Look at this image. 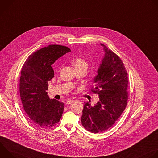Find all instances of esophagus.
I'll list each match as a JSON object with an SVG mask.
<instances>
[{"label": "esophagus", "instance_id": "esophagus-1", "mask_svg": "<svg viewBox=\"0 0 158 158\" xmlns=\"http://www.w3.org/2000/svg\"><path fill=\"white\" fill-rule=\"evenodd\" d=\"M73 100H71V99H68L66 102H65V104H71V103H73Z\"/></svg>", "mask_w": 158, "mask_h": 158}]
</instances>
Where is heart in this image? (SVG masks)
I'll return each instance as SVG.
<instances>
[{"label": "heart", "mask_w": 158, "mask_h": 158, "mask_svg": "<svg viewBox=\"0 0 158 158\" xmlns=\"http://www.w3.org/2000/svg\"><path fill=\"white\" fill-rule=\"evenodd\" d=\"M72 63L74 65V69L81 68V67H83V68L85 69L87 68V62L83 58H76L72 60Z\"/></svg>", "instance_id": "1"}]
</instances>
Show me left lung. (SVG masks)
<instances>
[{"mask_svg": "<svg viewBox=\"0 0 158 158\" xmlns=\"http://www.w3.org/2000/svg\"><path fill=\"white\" fill-rule=\"evenodd\" d=\"M104 56L94 77L91 91L99 95L94 106L84 105L82 124L87 131L98 133L113 125L124 110L128 99L127 73L120 57L101 44Z\"/></svg>", "mask_w": 158, "mask_h": 158, "instance_id": "1", "label": "left lung"}]
</instances>
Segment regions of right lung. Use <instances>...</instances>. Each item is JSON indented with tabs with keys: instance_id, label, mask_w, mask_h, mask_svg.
Returning a JSON list of instances; mask_svg holds the SVG:
<instances>
[{
	"instance_id": "add662e5",
	"label": "right lung",
	"mask_w": 158,
	"mask_h": 158,
	"mask_svg": "<svg viewBox=\"0 0 158 158\" xmlns=\"http://www.w3.org/2000/svg\"><path fill=\"white\" fill-rule=\"evenodd\" d=\"M71 52L67 47L49 45L31 54L22 66L20 96L27 118L36 126L50 128L59 122L64 104L48 95V81L54 76L51 66L56 60Z\"/></svg>"
}]
</instances>
